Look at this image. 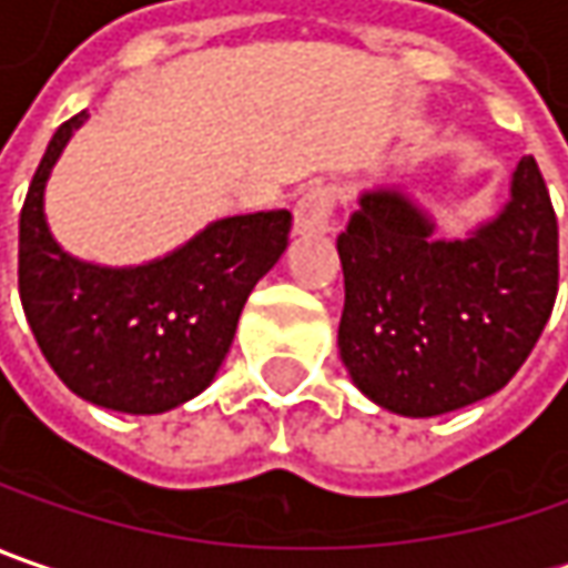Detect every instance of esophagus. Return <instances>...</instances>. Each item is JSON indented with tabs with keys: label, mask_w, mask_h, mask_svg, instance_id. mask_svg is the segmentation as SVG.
Returning <instances> with one entry per match:
<instances>
[{
	"label": "esophagus",
	"mask_w": 568,
	"mask_h": 568,
	"mask_svg": "<svg viewBox=\"0 0 568 568\" xmlns=\"http://www.w3.org/2000/svg\"><path fill=\"white\" fill-rule=\"evenodd\" d=\"M333 225V190L324 184L308 186L295 203V232L298 235H327Z\"/></svg>",
	"instance_id": "obj_1"
}]
</instances>
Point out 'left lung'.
Here are the masks:
<instances>
[{
    "instance_id": "left-lung-1",
    "label": "left lung",
    "mask_w": 568,
    "mask_h": 568,
    "mask_svg": "<svg viewBox=\"0 0 568 568\" xmlns=\"http://www.w3.org/2000/svg\"><path fill=\"white\" fill-rule=\"evenodd\" d=\"M336 251L339 358L372 404L413 419L503 390L559 285V229L534 159L518 161L506 206L455 241L435 237V219L400 186L362 190Z\"/></svg>"
}]
</instances>
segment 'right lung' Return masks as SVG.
<instances>
[{
	"label": "right lung",
	"instance_id": "right-lung-1",
	"mask_svg": "<svg viewBox=\"0 0 568 568\" xmlns=\"http://www.w3.org/2000/svg\"><path fill=\"white\" fill-rule=\"evenodd\" d=\"M88 113L53 133L18 225V292L40 353L94 407L152 416L203 394L229 356L254 285L288 244L292 212L215 219L139 266L72 257L53 237L43 193Z\"/></svg>",
	"mask_w": 568,
	"mask_h": 568
}]
</instances>
